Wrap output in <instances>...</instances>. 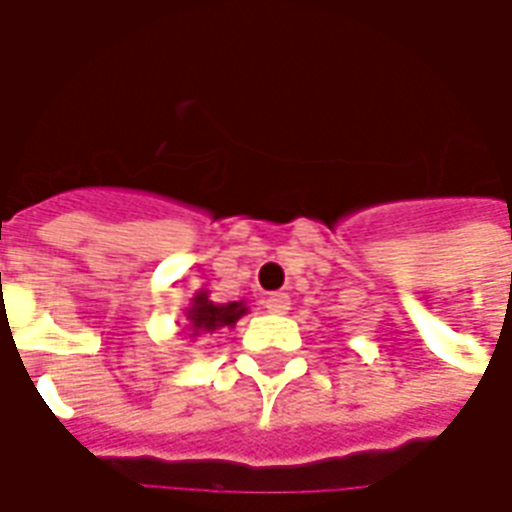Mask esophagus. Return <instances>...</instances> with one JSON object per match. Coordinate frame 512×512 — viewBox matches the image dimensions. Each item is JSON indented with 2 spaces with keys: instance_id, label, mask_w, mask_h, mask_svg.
Segmentation results:
<instances>
[{
  "instance_id": "34e87169",
  "label": "esophagus",
  "mask_w": 512,
  "mask_h": 512,
  "mask_svg": "<svg viewBox=\"0 0 512 512\" xmlns=\"http://www.w3.org/2000/svg\"><path fill=\"white\" fill-rule=\"evenodd\" d=\"M263 304H266L268 312H277V315H282V312L290 310V299L285 296V293H271V296H268Z\"/></svg>"
}]
</instances>
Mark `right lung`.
Returning <instances> with one entry per match:
<instances>
[{
	"label": "right lung",
	"instance_id": "1",
	"mask_svg": "<svg viewBox=\"0 0 512 512\" xmlns=\"http://www.w3.org/2000/svg\"><path fill=\"white\" fill-rule=\"evenodd\" d=\"M246 312V307L241 301H230V304H213L208 301L205 293H197L194 301H191L189 315H186V321H189L191 332H213V329H219V326H233L241 315Z\"/></svg>",
	"mask_w": 512,
	"mask_h": 512
}]
</instances>
